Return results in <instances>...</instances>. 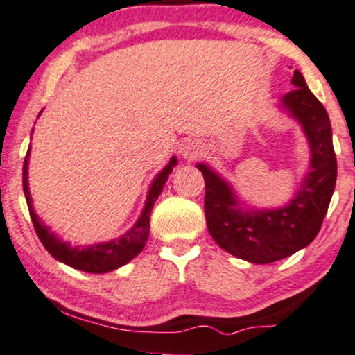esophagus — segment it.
Wrapping results in <instances>:
<instances>
[{
    "label": "esophagus",
    "mask_w": 355,
    "mask_h": 355,
    "mask_svg": "<svg viewBox=\"0 0 355 355\" xmlns=\"http://www.w3.org/2000/svg\"><path fill=\"white\" fill-rule=\"evenodd\" d=\"M179 154H181L186 161H194L196 157L201 154V148H199V144L194 143V141H184V143L179 146Z\"/></svg>",
    "instance_id": "34e87169"
}]
</instances>
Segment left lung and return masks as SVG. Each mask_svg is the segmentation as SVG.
I'll use <instances>...</instances> for the list:
<instances>
[{
    "mask_svg": "<svg viewBox=\"0 0 355 355\" xmlns=\"http://www.w3.org/2000/svg\"><path fill=\"white\" fill-rule=\"evenodd\" d=\"M295 89L282 96L281 110L301 124L311 149L309 171L289 204L276 209L248 207L211 166L199 162L206 182L204 212L212 239L232 256L254 264H270L293 256L315 239L334 194L337 161L326 107L294 71Z\"/></svg>",
    "mask_w": 355,
    "mask_h": 355,
    "instance_id": "left-lung-1",
    "label": "left lung"
}]
</instances>
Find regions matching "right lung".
Segmentation results:
<instances>
[{
	"mask_svg": "<svg viewBox=\"0 0 355 355\" xmlns=\"http://www.w3.org/2000/svg\"><path fill=\"white\" fill-rule=\"evenodd\" d=\"M41 114V112H40ZM29 153L31 148H28L26 157H24L23 164V191L24 198H26L29 216H31L33 226L36 229V234L40 237V241L56 261L62 262V264L69 266V268L85 270V272L91 274H104L116 270L121 266L128 264L129 261L135 259V257L143 251L146 241L149 237V218H151V211L156 199L159 198L162 193V187H164L166 181H168L169 174L173 173V168L178 164V157L173 156L168 162L164 169L157 173V176L153 179L151 186H149L148 196H146V202L141 212L139 219L136 220V224L132 226L126 234L121 237H116L112 241H106V243H96L93 245H71L69 243L60 239L54 232L49 231L48 226H44V223L37 218L33 207V199L29 194L28 187V164H29Z\"/></svg>",
	"mask_w": 355,
	"mask_h": 355,
	"instance_id": "1",
	"label": "right lung"
}]
</instances>
